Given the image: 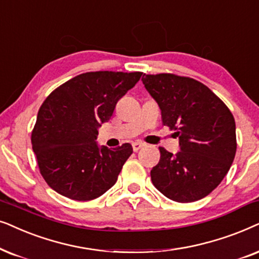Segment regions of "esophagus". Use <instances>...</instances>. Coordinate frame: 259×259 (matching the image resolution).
Listing matches in <instances>:
<instances>
[{
  "label": "esophagus",
  "instance_id": "1",
  "mask_svg": "<svg viewBox=\"0 0 259 259\" xmlns=\"http://www.w3.org/2000/svg\"><path fill=\"white\" fill-rule=\"evenodd\" d=\"M142 147H144V143L141 142V141H136V142L133 143V149H134V151H139Z\"/></svg>",
  "mask_w": 259,
  "mask_h": 259
}]
</instances>
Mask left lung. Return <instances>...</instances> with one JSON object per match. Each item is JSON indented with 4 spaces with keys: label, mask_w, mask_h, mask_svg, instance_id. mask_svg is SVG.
Here are the masks:
<instances>
[{
    "label": "left lung",
    "mask_w": 259,
    "mask_h": 259,
    "mask_svg": "<svg viewBox=\"0 0 259 259\" xmlns=\"http://www.w3.org/2000/svg\"><path fill=\"white\" fill-rule=\"evenodd\" d=\"M142 81L161 109L162 123L180 140L173 155L160 147L150 171L153 185L168 199L192 202L218 187L236 156V122L207 86L173 73L143 74Z\"/></svg>",
    "instance_id": "left-lung-1"
}]
</instances>
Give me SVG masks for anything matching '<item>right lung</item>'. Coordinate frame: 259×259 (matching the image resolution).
I'll use <instances>...</instances> for the list:
<instances>
[{
    "label": "right lung",
    "mask_w": 259,
    "mask_h": 259,
    "mask_svg": "<svg viewBox=\"0 0 259 259\" xmlns=\"http://www.w3.org/2000/svg\"><path fill=\"white\" fill-rule=\"evenodd\" d=\"M142 72H86L45 99L32 132L40 174L52 189L77 201L94 200L116 184L133 154L130 143L99 148L98 127Z\"/></svg>",
    "instance_id": "right-lung-1"
}]
</instances>
